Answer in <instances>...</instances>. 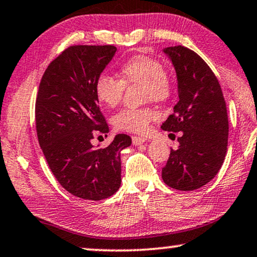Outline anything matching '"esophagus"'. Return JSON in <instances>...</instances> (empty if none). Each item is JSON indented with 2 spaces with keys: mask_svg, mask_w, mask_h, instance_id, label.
<instances>
[{
  "mask_svg": "<svg viewBox=\"0 0 257 257\" xmlns=\"http://www.w3.org/2000/svg\"><path fill=\"white\" fill-rule=\"evenodd\" d=\"M145 141H146V139H145V138H143V137H137V136L132 137V143H133V145H136V146L143 145Z\"/></svg>",
  "mask_w": 257,
  "mask_h": 257,
  "instance_id": "1",
  "label": "esophagus"
}]
</instances>
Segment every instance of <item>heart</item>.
<instances>
[{"label":"heart","mask_w":257,"mask_h":257,"mask_svg":"<svg viewBox=\"0 0 257 257\" xmlns=\"http://www.w3.org/2000/svg\"><path fill=\"white\" fill-rule=\"evenodd\" d=\"M118 74L120 80L106 74L96 79V97L107 107H114L119 104L125 84H141V97L144 101H165L172 92V81L168 73L163 69L161 62L148 55L137 54L128 58L119 66ZM158 117L159 113L152 107H128L114 114L112 125L119 131L145 133L151 121Z\"/></svg>","instance_id":"1"}]
</instances>
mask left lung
Instances as JSON below:
<instances>
[{
	"mask_svg": "<svg viewBox=\"0 0 257 257\" xmlns=\"http://www.w3.org/2000/svg\"><path fill=\"white\" fill-rule=\"evenodd\" d=\"M163 53L176 72L180 99L161 128L181 136L162 180L176 190L191 191L209 183L221 168L227 152V109L218 79L198 54L181 45Z\"/></svg>",
	"mask_w": 257,
	"mask_h": 257,
	"instance_id": "left-lung-1",
	"label": "left lung"
}]
</instances>
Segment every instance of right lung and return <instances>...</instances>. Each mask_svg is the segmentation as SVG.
I'll return each mask as SVG.
<instances>
[{"instance_id": "1", "label": "right lung", "mask_w": 257, "mask_h": 257, "mask_svg": "<svg viewBox=\"0 0 257 257\" xmlns=\"http://www.w3.org/2000/svg\"><path fill=\"white\" fill-rule=\"evenodd\" d=\"M116 51L112 45L70 46L48 65L39 84V145L61 187L82 199L101 200L119 189L120 152L132 144L127 135H117L105 148L91 144L109 132L95 82Z\"/></svg>"}]
</instances>
